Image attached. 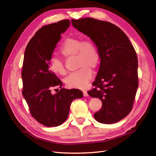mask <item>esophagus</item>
Segmentation results:
<instances>
[{
    "mask_svg": "<svg viewBox=\"0 0 156 156\" xmlns=\"http://www.w3.org/2000/svg\"><path fill=\"white\" fill-rule=\"evenodd\" d=\"M82 92H83V94H84V97H87V96L88 95V92H87V91L83 90V91H82Z\"/></svg>",
    "mask_w": 156,
    "mask_h": 156,
    "instance_id": "34e87169",
    "label": "esophagus"
}]
</instances>
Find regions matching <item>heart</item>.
Returning <instances> with one entry per match:
<instances>
[{
	"label": "heart",
	"instance_id": "b5f03b06",
	"mask_svg": "<svg viewBox=\"0 0 156 156\" xmlns=\"http://www.w3.org/2000/svg\"><path fill=\"white\" fill-rule=\"evenodd\" d=\"M59 52L66 58L76 56L77 68H81L65 79L66 84L70 88H86L92 77L91 68L95 69L100 62V53L97 45L91 39H82L80 37H69L63 41ZM49 68L55 74H66L64 63L57 58L51 59Z\"/></svg>",
	"mask_w": 156,
	"mask_h": 156
}]
</instances>
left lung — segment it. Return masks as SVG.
<instances>
[{
    "mask_svg": "<svg viewBox=\"0 0 156 156\" xmlns=\"http://www.w3.org/2000/svg\"><path fill=\"white\" fill-rule=\"evenodd\" d=\"M71 21L90 37L100 53V68L92 83L94 88L88 91L102 103L94 119L105 124L117 122L133 108L139 85L136 51L125 33L110 22L90 17Z\"/></svg>",
    "mask_w": 156,
    "mask_h": 156,
    "instance_id": "left-lung-1",
    "label": "left lung"
}]
</instances>
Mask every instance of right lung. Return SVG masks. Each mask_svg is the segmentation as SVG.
<instances>
[{"label": "right lung", "mask_w": 156, "mask_h": 156, "mask_svg": "<svg viewBox=\"0 0 156 156\" xmlns=\"http://www.w3.org/2000/svg\"><path fill=\"white\" fill-rule=\"evenodd\" d=\"M69 24V19H64L43 26L25 51L21 71L23 96L32 117L47 127H56L65 122L72 102L83 97L79 89L62 88V81L49 68L53 51ZM58 86L61 89L52 95L51 90Z\"/></svg>", "instance_id": "add662e5"}]
</instances>
